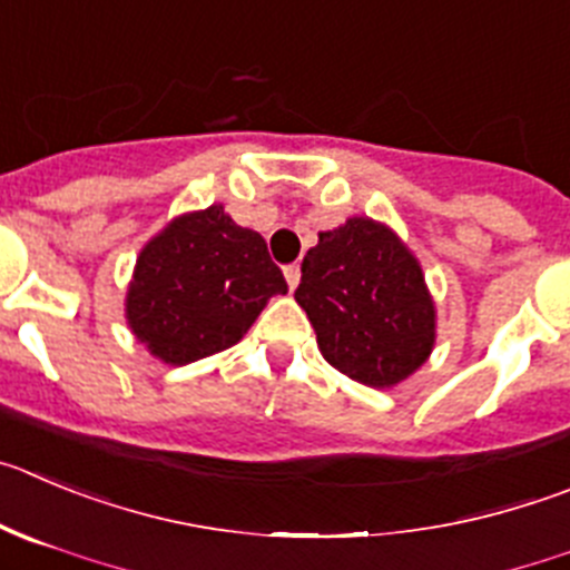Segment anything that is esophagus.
I'll return each mask as SVG.
<instances>
[{
    "label": "esophagus",
    "instance_id": "obj_1",
    "mask_svg": "<svg viewBox=\"0 0 570 570\" xmlns=\"http://www.w3.org/2000/svg\"><path fill=\"white\" fill-rule=\"evenodd\" d=\"M284 278H286V284H289V289H295V286L301 284V267H297V264L284 267Z\"/></svg>",
    "mask_w": 570,
    "mask_h": 570
}]
</instances>
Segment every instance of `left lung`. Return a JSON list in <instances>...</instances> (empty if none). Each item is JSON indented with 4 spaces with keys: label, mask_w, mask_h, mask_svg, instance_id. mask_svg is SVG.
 Wrapping results in <instances>:
<instances>
[{
    "label": "left lung",
    "mask_w": 570,
    "mask_h": 570,
    "mask_svg": "<svg viewBox=\"0 0 570 570\" xmlns=\"http://www.w3.org/2000/svg\"><path fill=\"white\" fill-rule=\"evenodd\" d=\"M295 301L328 365L368 387L422 368L435 343V306L405 242L368 216L317 236L303 255Z\"/></svg>",
    "instance_id": "obj_1"
}]
</instances>
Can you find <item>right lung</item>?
Segmentation results:
<instances>
[{"label":"right lung","instance_id":"right-lung-1","mask_svg":"<svg viewBox=\"0 0 570 570\" xmlns=\"http://www.w3.org/2000/svg\"><path fill=\"white\" fill-rule=\"evenodd\" d=\"M273 295H286V281L267 242L210 205L140 249L126 321L154 357L188 365L236 345Z\"/></svg>","mask_w":570,"mask_h":570}]
</instances>
